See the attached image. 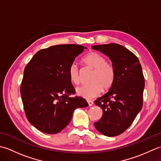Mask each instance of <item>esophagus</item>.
Instances as JSON below:
<instances>
[{
	"label": "esophagus",
	"mask_w": 161,
	"mask_h": 161,
	"mask_svg": "<svg viewBox=\"0 0 161 161\" xmlns=\"http://www.w3.org/2000/svg\"><path fill=\"white\" fill-rule=\"evenodd\" d=\"M88 104L89 107H91V106L93 104V101H88Z\"/></svg>",
	"instance_id": "1"
}]
</instances>
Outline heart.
<instances>
[{
    "instance_id": "obj_1",
    "label": "heart",
    "mask_w": 161,
    "mask_h": 161,
    "mask_svg": "<svg viewBox=\"0 0 161 161\" xmlns=\"http://www.w3.org/2000/svg\"><path fill=\"white\" fill-rule=\"evenodd\" d=\"M82 61L86 66L94 69L91 79L92 83L77 87L76 93L78 96L89 100L100 95L102 88L108 90L111 88L115 81V72L114 68L107 63V59L97 53H88ZM68 73L72 82L79 84L80 81V72L75 63L70 65Z\"/></svg>"
}]
</instances>
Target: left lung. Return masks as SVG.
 Segmentation results:
<instances>
[{
	"label": "left lung",
	"mask_w": 161,
	"mask_h": 161,
	"mask_svg": "<svg viewBox=\"0 0 161 161\" xmlns=\"http://www.w3.org/2000/svg\"><path fill=\"white\" fill-rule=\"evenodd\" d=\"M92 49L107 56L115 72L110 90L95 101L103 111L95 127L106 136H118L129 127L142 109L145 88L142 66L134 54L119 44L95 45Z\"/></svg>",
	"instance_id": "1"
}]
</instances>
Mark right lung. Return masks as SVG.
<instances>
[{
	"mask_svg": "<svg viewBox=\"0 0 161 161\" xmlns=\"http://www.w3.org/2000/svg\"><path fill=\"white\" fill-rule=\"evenodd\" d=\"M84 49L87 47L76 44L50 46L37 52L25 66L20 95L27 118L39 131L60 132L75 109L88 106L82 97L69 96L75 90L68 68Z\"/></svg>",
	"mask_w": 161,
	"mask_h": 161,
	"instance_id": "add662e5",
	"label": "right lung"
}]
</instances>
